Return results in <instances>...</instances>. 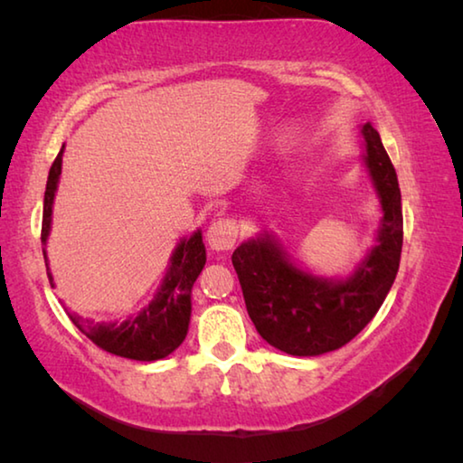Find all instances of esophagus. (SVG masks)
Wrapping results in <instances>:
<instances>
[{
  "label": "esophagus",
  "mask_w": 463,
  "mask_h": 463,
  "mask_svg": "<svg viewBox=\"0 0 463 463\" xmlns=\"http://www.w3.org/2000/svg\"><path fill=\"white\" fill-rule=\"evenodd\" d=\"M239 239V226L231 218H218L208 226L206 241L214 250H229Z\"/></svg>",
  "instance_id": "obj_1"
}]
</instances>
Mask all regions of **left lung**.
Listing matches in <instances>:
<instances>
[{
    "label": "left lung",
    "instance_id": "1",
    "mask_svg": "<svg viewBox=\"0 0 463 463\" xmlns=\"http://www.w3.org/2000/svg\"><path fill=\"white\" fill-rule=\"evenodd\" d=\"M365 165L382 203L378 245L354 276L318 279L298 269L276 241L260 237L232 253L247 312L265 341L289 355H320L364 331L394 284L402 253V203L396 169L378 130L364 127Z\"/></svg>",
    "mask_w": 463,
    "mask_h": 463
}]
</instances>
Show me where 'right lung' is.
Segmentation results:
<instances>
[{"label":"right lung","instance_id":"right-lung-1","mask_svg":"<svg viewBox=\"0 0 463 463\" xmlns=\"http://www.w3.org/2000/svg\"><path fill=\"white\" fill-rule=\"evenodd\" d=\"M61 163L62 148L52 163L49 182H46L41 231L43 242H46L51 231L52 200L61 175ZM43 253L46 263L44 249ZM203 263H206V249H203L202 242V232L198 231L190 239L179 242L174 257H171V269L165 281H163L159 294L140 315L124 320L120 325H93L91 320H85L75 312H69V318L91 343H96L99 349L112 355L137 359V362H155V359L167 357L171 351H175L184 343L187 335V325H190L192 315V286L203 269ZM46 273H49L51 286H54L51 271L46 269Z\"/></svg>","mask_w":463,"mask_h":463}]
</instances>
